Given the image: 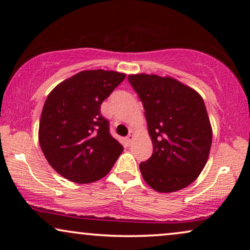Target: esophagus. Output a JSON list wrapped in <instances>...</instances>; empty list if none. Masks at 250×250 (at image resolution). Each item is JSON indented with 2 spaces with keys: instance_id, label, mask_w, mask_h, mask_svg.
<instances>
[{
  "instance_id": "obj_1",
  "label": "esophagus",
  "mask_w": 250,
  "mask_h": 250,
  "mask_svg": "<svg viewBox=\"0 0 250 250\" xmlns=\"http://www.w3.org/2000/svg\"><path fill=\"white\" fill-rule=\"evenodd\" d=\"M133 138H134V135H133L132 132H129V134L126 136V142H127V145H131L133 141Z\"/></svg>"
}]
</instances>
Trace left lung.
<instances>
[{
  "mask_svg": "<svg viewBox=\"0 0 250 250\" xmlns=\"http://www.w3.org/2000/svg\"><path fill=\"white\" fill-rule=\"evenodd\" d=\"M145 108L153 151L140 164L148 186L175 192L193 182L206 165L211 126L200 94L172 77L129 75Z\"/></svg>",
  "mask_w": 250,
  "mask_h": 250,
  "instance_id": "1",
  "label": "left lung"
}]
</instances>
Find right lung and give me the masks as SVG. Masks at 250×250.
Returning a JSON list of instances; mask_svg holds the SVG:
<instances>
[{
  "instance_id": "add662e5",
  "label": "right lung",
  "mask_w": 250,
  "mask_h": 250,
  "mask_svg": "<svg viewBox=\"0 0 250 250\" xmlns=\"http://www.w3.org/2000/svg\"><path fill=\"white\" fill-rule=\"evenodd\" d=\"M125 77L117 71L84 70L47 95L39 141L46 160L61 176L91 183L114 166L124 148L109 133V122L100 108Z\"/></svg>"
}]
</instances>
